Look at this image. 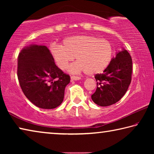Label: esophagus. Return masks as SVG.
Returning <instances> with one entry per match:
<instances>
[{
	"label": "esophagus",
	"mask_w": 154,
	"mask_h": 154,
	"mask_svg": "<svg viewBox=\"0 0 154 154\" xmlns=\"http://www.w3.org/2000/svg\"><path fill=\"white\" fill-rule=\"evenodd\" d=\"M71 81H77V80H80L81 77H77V76H71Z\"/></svg>",
	"instance_id": "esophagus-1"
}]
</instances>
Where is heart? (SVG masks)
Returning a JSON list of instances; mask_svg holds the SVG:
<instances>
[{
	"instance_id": "1",
	"label": "heart",
	"mask_w": 154,
	"mask_h": 154,
	"mask_svg": "<svg viewBox=\"0 0 154 154\" xmlns=\"http://www.w3.org/2000/svg\"><path fill=\"white\" fill-rule=\"evenodd\" d=\"M63 45L51 44L49 51L60 69H66L76 56L77 61L69 68L72 73L85 71L90 75L103 72L111 63L113 49L108 41L90 35L67 37Z\"/></svg>"
}]
</instances>
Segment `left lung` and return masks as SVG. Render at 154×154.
I'll return each instance as SVG.
<instances>
[{
    "label": "left lung",
    "instance_id": "obj_1",
    "mask_svg": "<svg viewBox=\"0 0 154 154\" xmlns=\"http://www.w3.org/2000/svg\"><path fill=\"white\" fill-rule=\"evenodd\" d=\"M132 60L130 54L123 48L116 52L115 58L103 71L96 74L97 88L92 95L93 102L101 106L116 103L123 97L131 82Z\"/></svg>",
    "mask_w": 154,
    "mask_h": 154
}]
</instances>
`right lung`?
Wrapping results in <instances>:
<instances>
[{
	"label": "right lung",
	"instance_id": "right-lung-1",
	"mask_svg": "<svg viewBox=\"0 0 154 154\" xmlns=\"http://www.w3.org/2000/svg\"><path fill=\"white\" fill-rule=\"evenodd\" d=\"M17 77L24 95L38 107L54 109L61 105L70 76L56 66L48 47L31 44L20 52Z\"/></svg>",
	"mask_w": 154,
	"mask_h": 154
}]
</instances>
